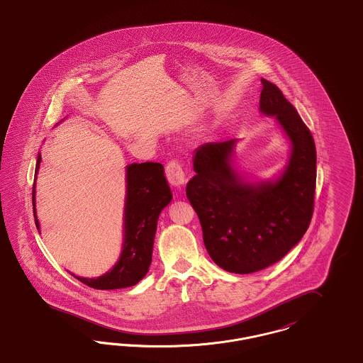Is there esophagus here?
Segmentation results:
<instances>
[{
    "label": "esophagus",
    "mask_w": 363,
    "mask_h": 363,
    "mask_svg": "<svg viewBox=\"0 0 363 363\" xmlns=\"http://www.w3.org/2000/svg\"><path fill=\"white\" fill-rule=\"evenodd\" d=\"M166 175L169 182L175 186V188H181L186 184V175L182 169V166L177 162V160H172L169 162V164L166 166Z\"/></svg>",
    "instance_id": "obj_1"
}]
</instances>
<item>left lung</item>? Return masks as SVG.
<instances>
[{
	"instance_id": "8db88e82",
	"label": "left lung",
	"mask_w": 363,
	"mask_h": 363,
	"mask_svg": "<svg viewBox=\"0 0 363 363\" xmlns=\"http://www.w3.org/2000/svg\"><path fill=\"white\" fill-rule=\"evenodd\" d=\"M259 113L274 117L290 154L269 179L235 167L238 138L194 150L196 175L186 196L197 212L209 257L231 274L257 272L283 259L311 225L315 190V145L311 130L281 91L261 79Z\"/></svg>"
}]
</instances>
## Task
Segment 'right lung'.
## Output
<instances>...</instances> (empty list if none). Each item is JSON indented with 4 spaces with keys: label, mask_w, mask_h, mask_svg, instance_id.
Wrapping results in <instances>:
<instances>
[{
    "label": "right lung",
    "mask_w": 363,
    "mask_h": 363,
    "mask_svg": "<svg viewBox=\"0 0 363 363\" xmlns=\"http://www.w3.org/2000/svg\"><path fill=\"white\" fill-rule=\"evenodd\" d=\"M60 123V122H58ZM42 156L38 152L35 166L33 206L35 225L39 231L36 216V175ZM125 206H123V241L118 261L102 277H76L86 286L96 290H117L138 284L147 275L155 240L156 227L160 212L173 199V193L164 177V167L160 163L144 162L130 163L125 167Z\"/></svg>",
    "instance_id": "1"
}]
</instances>
